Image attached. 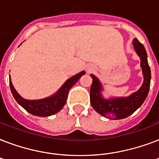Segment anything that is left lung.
<instances>
[{
    "label": "left lung",
    "instance_id": "obj_1",
    "mask_svg": "<svg viewBox=\"0 0 159 159\" xmlns=\"http://www.w3.org/2000/svg\"><path fill=\"white\" fill-rule=\"evenodd\" d=\"M133 45L137 54L140 57V66L143 75V82L141 87L127 97H114L104 99L102 95V83L94 75L90 90V102L97 112L106 118L120 120L128 117L134 112L145 101L148 94L151 81V71L148 63L147 53L143 45L137 39L133 40Z\"/></svg>",
    "mask_w": 159,
    "mask_h": 159
}]
</instances>
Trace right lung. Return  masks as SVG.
<instances>
[{
	"label": "right lung",
	"instance_id": "add662e5",
	"mask_svg": "<svg viewBox=\"0 0 159 159\" xmlns=\"http://www.w3.org/2000/svg\"><path fill=\"white\" fill-rule=\"evenodd\" d=\"M86 72L84 71L77 73L73 77L66 81L62 87L57 91L54 95L49 97L40 100H26L21 97L19 93L15 89L13 84L11 81L10 77V87H11V93L13 95L14 98L20 105L25 111L29 113L32 114L34 116H41V117H47L52 116L53 114L61 110L64 106L65 103L67 102V94L69 92L70 88L79 80V78L84 75Z\"/></svg>",
	"mask_w": 159,
	"mask_h": 159
}]
</instances>
